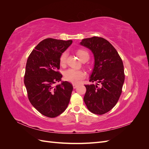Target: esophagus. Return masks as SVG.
<instances>
[{"label":"esophagus","instance_id":"34e87169","mask_svg":"<svg viewBox=\"0 0 149 149\" xmlns=\"http://www.w3.org/2000/svg\"><path fill=\"white\" fill-rule=\"evenodd\" d=\"M78 84H73V88H74V89H76V88H77V87H78Z\"/></svg>","mask_w":149,"mask_h":149}]
</instances>
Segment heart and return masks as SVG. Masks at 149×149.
<instances>
[{
  "mask_svg": "<svg viewBox=\"0 0 149 149\" xmlns=\"http://www.w3.org/2000/svg\"><path fill=\"white\" fill-rule=\"evenodd\" d=\"M76 54H77V55L81 60V61H82L83 62L86 61L89 58V54L88 52L85 50V49H78L77 52H76ZM66 58L67 53L65 52L61 54L60 57V64L61 66H64L65 65L66 62ZM85 76L86 74L83 71L75 70L73 68H70L67 70L64 73L65 79L68 81L74 84L79 83L85 77Z\"/></svg>",
  "mask_w": 149,
  "mask_h": 149,
  "instance_id": "1",
  "label": "heart"
}]
</instances>
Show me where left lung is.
Listing matches in <instances>:
<instances>
[{
  "mask_svg": "<svg viewBox=\"0 0 149 149\" xmlns=\"http://www.w3.org/2000/svg\"><path fill=\"white\" fill-rule=\"evenodd\" d=\"M80 45L93 53L94 65L89 81L96 83L84 85V101L89 111L102 115L111 111L120 97L125 79L123 63L115 48L104 38H84Z\"/></svg>",
  "mask_w": 149,
  "mask_h": 149,
  "instance_id": "8db88e82",
  "label": "left lung"
}]
</instances>
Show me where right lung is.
I'll use <instances>...</instances> for the list:
<instances>
[{"instance_id":"right-lung-1","label":"right lung","mask_w":149,"mask_h":149,"mask_svg":"<svg viewBox=\"0 0 149 149\" xmlns=\"http://www.w3.org/2000/svg\"><path fill=\"white\" fill-rule=\"evenodd\" d=\"M73 42L71 40L46 38L33 49L26 61L24 84L30 103L43 116L55 118L70 102L73 86L61 81L60 57Z\"/></svg>"}]
</instances>
